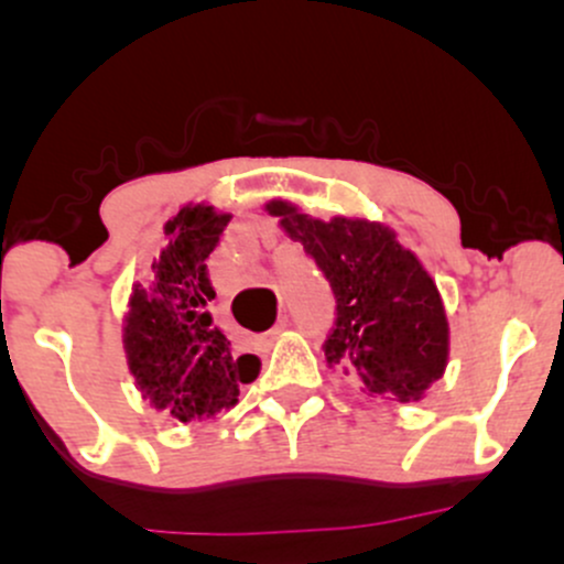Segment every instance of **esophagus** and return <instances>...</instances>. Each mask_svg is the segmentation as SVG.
I'll return each mask as SVG.
<instances>
[{
  "mask_svg": "<svg viewBox=\"0 0 564 564\" xmlns=\"http://www.w3.org/2000/svg\"><path fill=\"white\" fill-rule=\"evenodd\" d=\"M289 326V321L286 318H281V321H278L275 323V326L273 328H270V332L268 334H264V336H260V345L262 347H270V345H273V341L278 339V334H281L283 332V328H286Z\"/></svg>",
  "mask_w": 564,
  "mask_h": 564,
  "instance_id": "1",
  "label": "esophagus"
}]
</instances>
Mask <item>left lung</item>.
I'll return each mask as SVG.
<instances>
[{
    "instance_id": "8db88e82",
    "label": "left lung",
    "mask_w": 564,
    "mask_h": 564,
    "mask_svg": "<svg viewBox=\"0 0 564 564\" xmlns=\"http://www.w3.org/2000/svg\"><path fill=\"white\" fill-rule=\"evenodd\" d=\"M268 212L334 291L336 318L323 341L328 364L358 379L371 398H422L448 364V321L422 262L377 223H321L286 200H270Z\"/></svg>"
}]
</instances>
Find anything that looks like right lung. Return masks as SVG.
<instances>
[{
  "label": "right lung",
  "instance_id": "obj_1",
  "mask_svg": "<svg viewBox=\"0 0 564 564\" xmlns=\"http://www.w3.org/2000/svg\"><path fill=\"white\" fill-rule=\"evenodd\" d=\"M230 215L185 206L166 223V249L129 300L124 349L140 392L180 422L215 416L238 403V387L260 373L257 355H236L212 323L206 260Z\"/></svg>",
  "mask_w": 564,
  "mask_h": 564
}]
</instances>
